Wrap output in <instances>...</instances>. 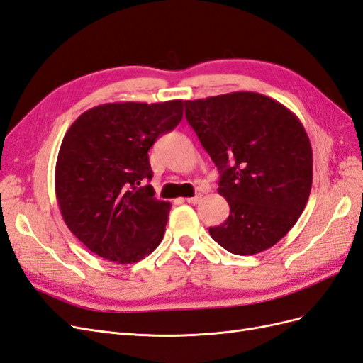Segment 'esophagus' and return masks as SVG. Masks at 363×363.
I'll return each mask as SVG.
<instances>
[{
    "instance_id": "1",
    "label": "esophagus",
    "mask_w": 363,
    "mask_h": 363,
    "mask_svg": "<svg viewBox=\"0 0 363 363\" xmlns=\"http://www.w3.org/2000/svg\"><path fill=\"white\" fill-rule=\"evenodd\" d=\"M186 203L189 204H199L201 201V195H196V196H191V199H184Z\"/></svg>"
}]
</instances>
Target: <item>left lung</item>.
I'll return each mask as SVG.
<instances>
[{
	"instance_id": "8db88e82",
	"label": "left lung",
	"mask_w": 363,
	"mask_h": 363,
	"mask_svg": "<svg viewBox=\"0 0 363 363\" xmlns=\"http://www.w3.org/2000/svg\"><path fill=\"white\" fill-rule=\"evenodd\" d=\"M186 119L221 172L225 223L208 228L227 251L251 256L276 245L298 221L313 177V156L301 121L257 92L184 101Z\"/></svg>"
}]
</instances>
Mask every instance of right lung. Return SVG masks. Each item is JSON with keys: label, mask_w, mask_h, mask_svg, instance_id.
Wrapping results in <instances>:
<instances>
[{"label": "right lung", "mask_w": 363, "mask_h": 363, "mask_svg": "<svg viewBox=\"0 0 363 363\" xmlns=\"http://www.w3.org/2000/svg\"><path fill=\"white\" fill-rule=\"evenodd\" d=\"M183 101L107 103L77 118L56 162L65 224L96 256L135 263L162 242L171 203L155 196L148 150L179 125Z\"/></svg>", "instance_id": "1"}]
</instances>
